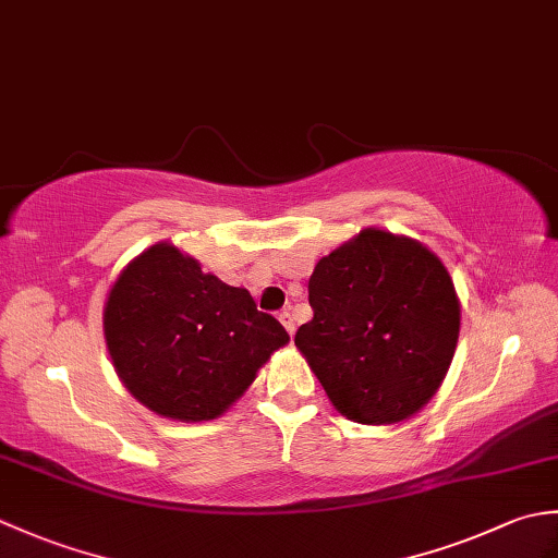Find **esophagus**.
Here are the masks:
<instances>
[{"instance_id": "esophagus-1", "label": "esophagus", "mask_w": 558, "mask_h": 558, "mask_svg": "<svg viewBox=\"0 0 558 558\" xmlns=\"http://www.w3.org/2000/svg\"><path fill=\"white\" fill-rule=\"evenodd\" d=\"M278 318H280V324L286 326L288 333L292 336V333H294V322H292V314L286 310V312H280V314H278Z\"/></svg>"}]
</instances>
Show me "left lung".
<instances>
[{
  "label": "left lung",
  "mask_w": 558,
  "mask_h": 558,
  "mask_svg": "<svg viewBox=\"0 0 558 558\" xmlns=\"http://www.w3.org/2000/svg\"><path fill=\"white\" fill-rule=\"evenodd\" d=\"M310 306L294 345L348 420H408L441 386L460 304L448 270L420 242L362 230L318 260Z\"/></svg>",
  "instance_id": "1"
}]
</instances>
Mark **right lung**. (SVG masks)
<instances>
[{"label": "right lung", "instance_id": "right-lung-1", "mask_svg": "<svg viewBox=\"0 0 558 558\" xmlns=\"http://www.w3.org/2000/svg\"><path fill=\"white\" fill-rule=\"evenodd\" d=\"M102 324L129 393L180 422L216 420L290 340L252 294L172 244L150 246L120 272Z\"/></svg>", "mask_w": 558, "mask_h": 558}]
</instances>
